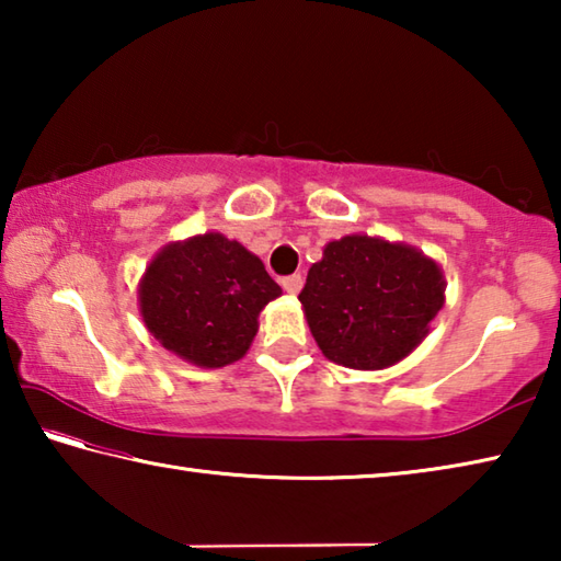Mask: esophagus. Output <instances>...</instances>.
Returning a JSON list of instances; mask_svg holds the SVG:
<instances>
[{
    "label": "esophagus",
    "mask_w": 561,
    "mask_h": 561,
    "mask_svg": "<svg viewBox=\"0 0 561 561\" xmlns=\"http://www.w3.org/2000/svg\"><path fill=\"white\" fill-rule=\"evenodd\" d=\"M301 284H304V279H301V274H289V277H284L282 279V289L287 291V294H299L301 291Z\"/></svg>",
    "instance_id": "1"
}]
</instances>
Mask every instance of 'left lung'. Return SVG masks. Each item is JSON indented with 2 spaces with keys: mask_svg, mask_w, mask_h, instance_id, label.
<instances>
[{
  "mask_svg": "<svg viewBox=\"0 0 561 561\" xmlns=\"http://www.w3.org/2000/svg\"><path fill=\"white\" fill-rule=\"evenodd\" d=\"M299 301L329 360L381 371L428 336L445 304V279L438 264L411 244L346 234L311 264Z\"/></svg>",
  "mask_w": 561,
  "mask_h": 561,
  "instance_id": "obj_1",
  "label": "left lung"
}]
</instances>
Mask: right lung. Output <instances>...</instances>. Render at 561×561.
I'll list each match as a JSON object with an SVG mask.
<instances>
[{
    "label": "right lung",
    "mask_w": 561,
    "mask_h": 561,
    "mask_svg": "<svg viewBox=\"0 0 561 561\" xmlns=\"http://www.w3.org/2000/svg\"><path fill=\"white\" fill-rule=\"evenodd\" d=\"M279 294L257 254L220 232L165 244L138 284L150 334L203 368L240 360L257 336L260 311Z\"/></svg>",
    "instance_id": "1"
}]
</instances>
